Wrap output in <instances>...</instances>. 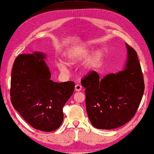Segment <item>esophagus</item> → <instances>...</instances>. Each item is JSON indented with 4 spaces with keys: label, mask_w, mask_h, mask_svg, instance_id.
Masks as SVG:
<instances>
[{
    "label": "esophagus",
    "mask_w": 154,
    "mask_h": 154,
    "mask_svg": "<svg viewBox=\"0 0 154 154\" xmlns=\"http://www.w3.org/2000/svg\"><path fill=\"white\" fill-rule=\"evenodd\" d=\"M81 89H82V86L81 85H79V84H76V85H75V91L79 92V91H81Z\"/></svg>",
    "instance_id": "esophagus-1"
}]
</instances>
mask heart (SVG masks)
<instances>
[{"mask_svg":"<svg viewBox=\"0 0 154 154\" xmlns=\"http://www.w3.org/2000/svg\"><path fill=\"white\" fill-rule=\"evenodd\" d=\"M91 52V49L88 46H81V47H78L73 48L69 50L66 54V60L67 64H74L80 61L83 60L86 57L90 52ZM103 57H104V52L102 50H97L94 51L93 53L90 54L88 57L85 62L84 65V69L87 72H89L92 69L95 68L97 65L100 64L102 61ZM59 68L61 71H66V67L64 64H60Z\"/></svg>","mask_w":154,"mask_h":154,"instance_id":"obj_1","label":"heart"}]
</instances>
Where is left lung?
<instances>
[{"mask_svg":"<svg viewBox=\"0 0 154 154\" xmlns=\"http://www.w3.org/2000/svg\"><path fill=\"white\" fill-rule=\"evenodd\" d=\"M128 60L125 69L103 79L92 71L81 79L85 88L86 110L98 129L121 127L135 115L144 91V82L135 50L125 43Z\"/></svg>","mask_w":154,"mask_h":154,"instance_id":"left-lung-1","label":"left lung"}]
</instances>
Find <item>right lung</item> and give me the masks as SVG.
<instances>
[{"label":"right lung","instance_id":"right-lung-1","mask_svg":"<svg viewBox=\"0 0 154 154\" xmlns=\"http://www.w3.org/2000/svg\"><path fill=\"white\" fill-rule=\"evenodd\" d=\"M42 52L22 54L14 60L10 100L15 110L33 128L43 132L58 129L64 120L63 107L72 95L75 83H57Z\"/></svg>","mask_w":154,"mask_h":154}]
</instances>
